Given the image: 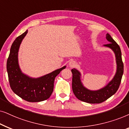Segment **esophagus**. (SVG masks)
Segmentation results:
<instances>
[{
	"instance_id": "obj_1",
	"label": "esophagus",
	"mask_w": 129,
	"mask_h": 129,
	"mask_svg": "<svg viewBox=\"0 0 129 129\" xmlns=\"http://www.w3.org/2000/svg\"><path fill=\"white\" fill-rule=\"evenodd\" d=\"M75 65H76V63L74 61H71L69 62V66L70 67H74L75 66Z\"/></svg>"
}]
</instances>
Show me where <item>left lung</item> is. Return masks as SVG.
<instances>
[{"mask_svg": "<svg viewBox=\"0 0 129 129\" xmlns=\"http://www.w3.org/2000/svg\"><path fill=\"white\" fill-rule=\"evenodd\" d=\"M106 39L110 43L104 45V46L110 48L113 51L116 56L117 63L116 74L113 77V80L106 86L96 91L88 90L84 87L81 81V74L80 72L75 68L71 70L73 73L72 88L73 92L77 99L84 102L91 104H97L104 102L116 93L120 84L124 71V66L121 58L120 48L109 34H107L106 35Z\"/></svg>", "mask_w": 129, "mask_h": 129, "instance_id": "1", "label": "left lung"}]
</instances>
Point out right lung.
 Segmentation results:
<instances>
[{
	"label": "right lung",
	"mask_w": 129,
	"mask_h": 129,
	"mask_svg": "<svg viewBox=\"0 0 129 129\" xmlns=\"http://www.w3.org/2000/svg\"><path fill=\"white\" fill-rule=\"evenodd\" d=\"M27 30L17 37L12 45L7 60V71L10 86L19 97L29 102H39L50 97L54 90L55 77L66 66L37 78L22 73L18 63V51Z\"/></svg>",
	"instance_id": "right-lung-1"
}]
</instances>
